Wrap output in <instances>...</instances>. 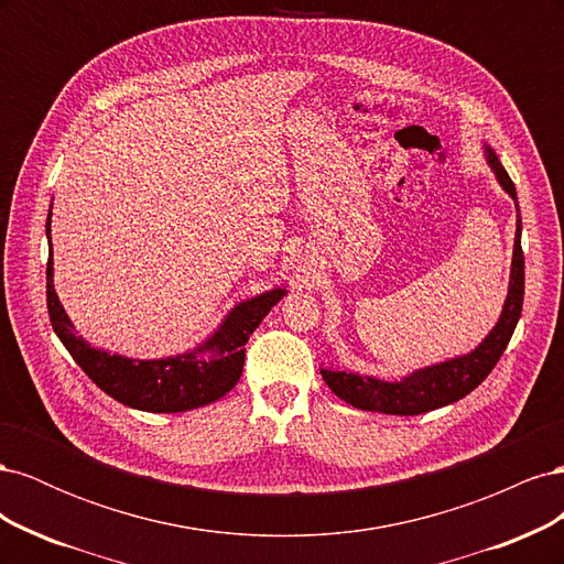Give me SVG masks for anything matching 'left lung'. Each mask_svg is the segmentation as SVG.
<instances>
[{
  "instance_id": "left-lung-1",
  "label": "left lung",
  "mask_w": 564,
  "mask_h": 564,
  "mask_svg": "<svg viewBox=\"0 0 564 564\" xmlns=\"http://www.w3.org/2000/svg\"><path fill=\"white\" fill-rule=\"evenodd\" d=\"M487 160L497 174L503 191L518 199L516 183L510 181L508 172L494 150L487 148ZM522 220L518 209V230H516V249H513V268H510V289L503 305L501 319L491 334L482 340L480 348H475L470 355L456 357V360L442 362L429 369H421L412 377H406L400 383H386L379 379L360 377V373H346V371H332L322 369V379L332 388L336 395L357 406L367 409V412H383V414H398V416H414L431 412V409L452 404L460 398H466L480 386L491 369L497 367L499 357L503 355L510 336L516 332V324L522 313V299H524V253L520 245Z\"/></svg>"
}]
</instances>
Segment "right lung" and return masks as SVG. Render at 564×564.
Listing matches in <instances>:
<instances>
[{"label":"right lung","mask_w":564,"mask_h":564,"mask_svg":"<svg viewBox=\"0 0 564 564\" xmlns=\"http://www.w3.org/2000/svg\"><path fill=\"white\" fill-rule=\"evenodd\" d=\"M51 220H46V235ZM54 259L46 261V305L61 344L73 355L84 373L117 402L143 412L176 414L224 398L242 377L245 346L253 329L270 313L284 289H272L268 294L240 303L207 344L197 352H187L169 360H129V357L108 355L91 348L75 334L63 305L54 292ZM209 354V358H202Z\"/></svg>","instance_id":"add662e5"}]
</instances>
